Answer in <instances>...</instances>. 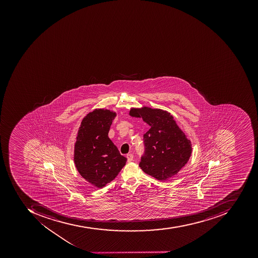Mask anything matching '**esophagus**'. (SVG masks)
I'll return each mask as SVG.
<instances>
[{
	"label": "esophagus",
	"instance_id": "34e87169",
	"mask_svg": "<svg viewBox=\"0 0 258 258\" xmlns=\"http://www.w3.org/2000/svg\"><path fill=\"white\" fill-rule=\"evenodd\" d=\"M126 157L128 163H130V162L134 160V155H132V154H128V155H127Z\"/></svg>",
	"mask_w": 258,
	"mask_h": 258
}]
</instances>
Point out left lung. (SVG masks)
Listing matches in <instances>:
<instances>
[{
  "label": "left lung",
  "instance_id": "8db88e82",
  "mask_svg": "<svg viewBox=\"0 0 258 258\" xmlns=\"http://www.w3.org/2000/svg\"><path fill=\"white\" fill-rule=\"evenodd\" d=\"M130 115L142 117L150 125L144 135L145 153L139 166L143 171L159 181L177 174L192 153V145L174 117L160 109L131 108Z\"/></svg>",
  "mask_w": 258,
  "mask_h": 258
}]
</instances>
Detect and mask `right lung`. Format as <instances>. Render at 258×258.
<instances>
[{"label":"right lung","instance_id":"obj_1","mask_svg":"<svg viewBox=\"0 0 258 258\" xmlns=\"http://www.w3.org/2000/svg\"><path fill=\"white\" fill-rule=\"evenodd\" d=\"M115 117V112L95 109L84 117L79 128L74 163L84 179L97 188L113 181L126 163L108 137Z\"/></svg>","mask_w":258,"mask_h":258}]
</instances>
